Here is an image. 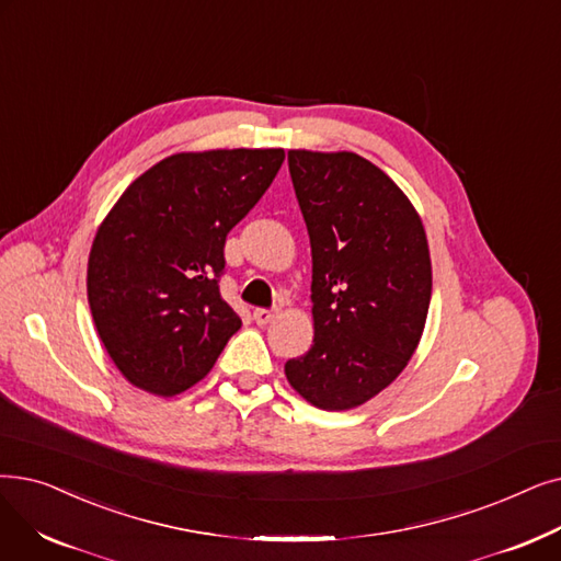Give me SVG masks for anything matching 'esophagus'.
<instances>
[{"mask_svg":"<svg viewBox=\"0 0 561 561\" xmlns=\"http://www.w3.org/2000/svg\"><path fill=\"white\" fill-rule=\"evenodd\" d=\"M254 321H256V325L273 323L275 321V311H271V309H254Z\"/></svg>","mask_w":561,"mask_h":561,"instance_id":"1","label":"esophagus"}]
</instances>
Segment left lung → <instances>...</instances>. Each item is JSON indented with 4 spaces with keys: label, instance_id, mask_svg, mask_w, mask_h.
<instances>
[{
    "label": "left lung",
    "instance_id": "8db88e82",
    "mask_svg": "<svg viewBox=\"0 0 561 561\" xmlns=\"http://www.w3.org/2000/svg\"><path fill=\"white\" fill-rule=\"evenodd\" d=\"M311 242L313 344L284 364L321 410H351L392 385L417 351L431 302L422 217L380 167L353 151H288Z\"/></svg>",
    "mask_w": 561,
    "mask_h": 561
}]
</instances>
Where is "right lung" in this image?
Segmentation results:
<instances>
[{
    "mask_svg": "<svg viewBox=\"0 0 561 561\" xmlns=\"http://www.w3.org/2000/svg\"><path fill=\"white\" fill-rule=\"evenodd\" d=\"M284 149L174 153L105 215L87 265L93 325L124 378L156 397L199 382L242 325L222 300L227 233L271 187Z\"/></svg>",
    "mask_w": 561,
    "mask_h": 561,
    "instance_id": "obj_1",
    "label": "right lung"
}]
</instances>
